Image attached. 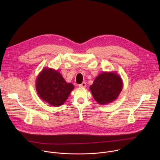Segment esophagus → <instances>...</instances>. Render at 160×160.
Here are the masks:
<instances>
[{
	"instance_id": "obj_1",
	"label": "esophagus",
	"mask_w": 160,
	"mask_h": 160,
	"mask_svg": "<svg viewBox=\"0 0 160 160\" xmlns=\"http://www.w3.org/2000/svg\"><path fill=\"white\" fill-rule=\"evenodd\" d=\"M86 82H83L82 83H81V84H80L79 85V87H81V88H85V87H86Z\"/></svg>"
}]
</instances>
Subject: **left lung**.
<instances>
[{
	"instance_id": "1",
	"label": "left lung",
	"mask_w": 160,
	"mask_h": 160,
	"mask_svg": "<svg viewBox=\"0 0 160 160\" xmlns=\"http://www.w3.org/2000/svg\"><path fill=\"white\" fill-rule=\"evenodd\" d=\"M123 87L120 75L115 72H103L90 86L93 98L101 105L108 104L117 99Z\"/></svg>"
}]
</instances>
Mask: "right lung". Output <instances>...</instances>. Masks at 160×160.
<instances>
[{"mask_svg":"<svg viewBox=\"0 0 160 160\" xmlns=\"http://www.w3.org/2000/svg\"><path fill=\"white\" fill-rule=\"evenodd\" d=\"M35 87L39 98L53 106L62 105L75 88L59 72L48 67L43 68L37 76Z\"/></svg>","mask_w":160,"mask_h":160,"instance_id":"1","label":"right lung"}]
</instances>
